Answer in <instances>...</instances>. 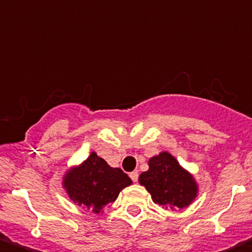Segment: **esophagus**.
<instances>
[{"instance_id":"34e87169","label":"esophagus","mask_w":252,"mask_h":252,"mask_svg":"<svg viewBox=\"0 0 252 252\" xmlns=\"http://www.w3.org/2000/svg\"><path fill=\"white\" fill-rule=\"evenodd\" d=\"M130 178L131 180H132V181L134 182H136L137 181V178H139V172L137 171H134V172H130Z\"/></svg>"}]
</instances>
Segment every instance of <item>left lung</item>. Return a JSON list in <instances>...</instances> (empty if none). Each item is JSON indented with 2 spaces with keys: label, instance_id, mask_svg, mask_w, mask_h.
I'll use <instances>...</instances> for the list:
<instances>
[{
  "label": "left lung",
  "instance_id": "8db88e82",
  "mask_svg": "<svg viewBox=\"0 0 252 252\" xmlns=\"http://www.w3.org/2000/svg\"><path fill=\"white\" fill-rule=\"evenodd\" d=\"M139 182L147 188L154 203L169 209L186 208L197 192L190 173L182 169L168 153L153 157L149 160V171L141 173Z\"/></svg>",
  "mask_w": 252,
  "mask_h": 252
}]
</instances>
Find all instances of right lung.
Listing matches in <instances>:
<instances>
[{"label": "right lung", "mask_w": 252, "mask_h": 252, "mask_svg": "<svg viewBox=\"0 0 252 252\" xmlns=\"http://www.w3.org/2000/svg\"><path fill=\"white\" fill-rule=\"evenodd\" d=\"M131 184L132 181L122 169L109 167L95 153H92L80 167L67 172L63 178L70 199L98 214L105 204L113 203L120 191Z\"/></svg>", "instance_id": "right-lung-1"}]
</instances>
